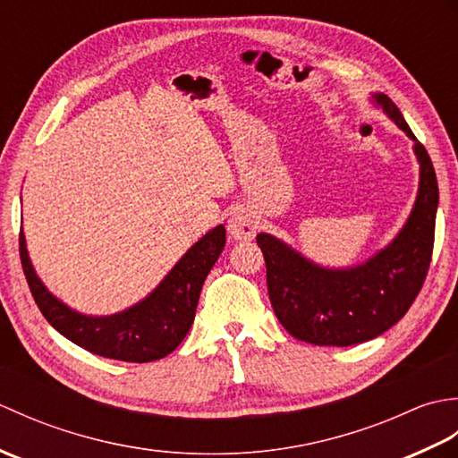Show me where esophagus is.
I'll return each mask as SVG.
<instances>
[{
    "label": "esophagus",
    "mask_w": 458,
    "mask_h": 458,
    "mask_svg": "<svg viewBox=\"0 0 458 458\" xmlns=\"http://www.w3.org/2000/svg\"><path fill=\"white\" fill-rule=\"evenodd\" d=\"M228 232L234 240H251L258 232V220L246 210H238L228 220Z\"/></svg>",
    "instance_id": "obj_1"
}]
</instances>
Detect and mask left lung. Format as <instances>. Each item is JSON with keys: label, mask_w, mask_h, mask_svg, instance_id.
Masks as SVG:
<instances>
[{"label": "left lung", "mask_w": 458, "mask_h": 458, "mask_svg": "<svg viewBox=\"0 0 458 458\" xmlns=\"http://www.w3.org/2000/svg\"><path fill=\"white\" fill-rule=\"evenodd\" d=\"M376 102L415 141L421 165L411 216L392 244L362 266L325 269L277 238L258 234L276 317L291 336L310 344L350 346L386 333L410 310L429 271L439 204L433 163L397 106L384 94Z\"/></svg>", "instance_id": "8db88e82"}]
</instances>
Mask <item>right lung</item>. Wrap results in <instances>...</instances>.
<instances>
[{"mask_svg": "<svg viewBox=\"0 0 458 458\" xmlns=\"http://www.w3.org/2000/svg\"><path fill=\"white\" fill-rule=\"evenodd\" d=\"M226 244V230L216 226L181 258L153 293L123 313L86 317L48 293L35 276L19 232V256L37 307L58 333L74 344L123 362H153L177 348L192 327L204 279Z\"/></svg>", "mask_w": 458, "mask_h": 458, "instance_id": "obj_1", "label": "right lung"}]
</instances>
